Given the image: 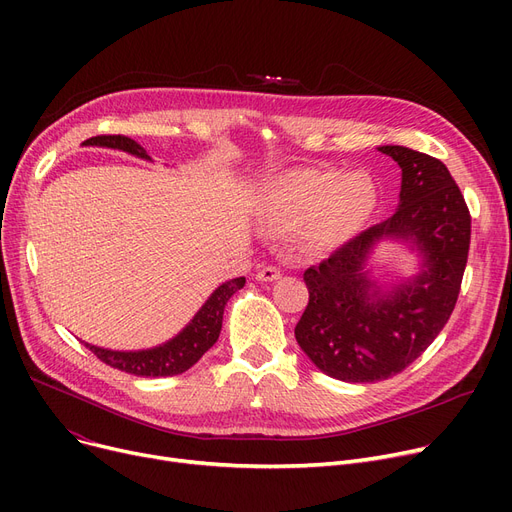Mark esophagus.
<instances>
[{
  "mask_svg": "<svg viewBox=\"0 0 512 512\" xmlns=\"http://www.w3.org/2000/svg\"><path fill=\"white\" fill-rule=\"evenodd\" d=\"M280 278H282V272H280V267H276V265H265L257 272L259 282H276Z\"/></svg>",
  "mask_w": 512,
  "mask_h": 512,
  "instance_id": "34e87169",
  "label": "esophagus"
}]
</instances>
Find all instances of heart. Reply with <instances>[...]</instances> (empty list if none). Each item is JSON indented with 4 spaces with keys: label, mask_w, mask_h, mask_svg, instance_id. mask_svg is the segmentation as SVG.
Segmentation results:
<instances>
[{
    "label": "heart",
    "mask_w": 512,
    "mask_h": 512,
    "mask_svg": "<svg viewBox=\"0 0 512 512\" xmlns=\"http://www.w3.org/2000/svg\"><path fill=\"white\" fill-rule=\"evenodd\" d=\"M375 195L363 176L338 170H290L267 186L263 209L286 228L305 226L319 249H338L369 220Z\"/></svg>",
    "instance_id": "1"
}]
</instances>
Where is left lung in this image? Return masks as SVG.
I'll return each instance as SVG.
<instances>
[{"instance_id":"1","label":"left lung","mask_w":512,"mask_h":512,"mask_svg":"<svg viewBox=\"0 0 512 512\" xmlns=\"http://www.w3.org/2000/svg\"><path fill=\"white\" fill-rule=\"evenodd\" d=\"M378 151L402 172L398 207L309 267V305L294 328L319 371L353 384L392 378L434 342L459 297L471 240L469 209L440 159L402 145ZM382 244L415 252L418 270L392 283L375 279L370 257Z\"/></svg>"}]
</instances>
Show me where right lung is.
Here are the masks:
<instances>
[{
    "label": "right lung",
    "mask_w": 512,
    "mask_h": 512,
    "mask_svg": "<svg viewBox=\"0 0 512 512\" xmlns=\"http://www.w3.org/2000/svg\"><path fill=\"white\" fill-rule=\"evenodd\" d=\"M83 145L116 149L145 161H153L137 141L120 137V134H116V137H93L87 139ZM245 282V278H234L220 284L209 294L201 309L193 315V319L164 344L141 348V351H114V348H103L89 342H85V346L103 363L132 375H141V378H170V375L184 373L218 342L222 332L224 309L232 294L245 286Z\"/></svg>",
    "instance_id": "right-lung-1"
}]
</instances>
